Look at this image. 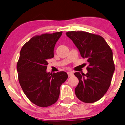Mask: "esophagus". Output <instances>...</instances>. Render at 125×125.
I'll return each mask as SVG.
<instances>
[{"mask_svg": "<svg viewBox=\"0 0 125 125\" xmlns=\"http://www.w3.org/2000/svg\"><path fill=\"white\" fill-rule=\"evenodd\" d=\"M67 74H68L69 77L72 76L73 75V72L72 71H69L67 72Z\"/></svg>", "mask_w": 125, "mask_h": 125, "instance_id": "obj_1", "label": "esophagus"}]
</instances>
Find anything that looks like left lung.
Returning a JSON list of instances; mask_svg holds the SVG:
<instances>
[{
    "label": "left lung",
    "mask_w": 125,
    "mask_h": 125,
    "mask_svg": "<svg viewBox=\"0 0 125 125\" xmlns=\"http://www.w3.org/2000/svg\"><path fill=\"white\" fill-rule=\"evenodd\" d=\"M66 34L89 63L86 74L74 73L79 79L76 95L83 102H95L104 96L110 85L115 71L112 51L99 35L83 31H68Z\"/></svg>",
    "instance_id": "8db88e82"
}]
</instances>
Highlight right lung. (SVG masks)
<instances>
[{"mask_svg":"<svg viewBox=\"0 0 125 125\" xmlns=\"http://www.w3.org/2000/svg\"><path fill=\"white\" fill-rule=\"evenodd\" d=\"M62 31L35 36L21 48L17 63L20 85L27 97L39 107L57 101L60 87L68 76L63 71L47 72L48 60L54 57V48Z\"/></svg>","mask_w":125,"mask_h":125,"instance_id":"1","label":"right lung"}]
</instances>
